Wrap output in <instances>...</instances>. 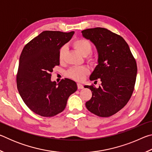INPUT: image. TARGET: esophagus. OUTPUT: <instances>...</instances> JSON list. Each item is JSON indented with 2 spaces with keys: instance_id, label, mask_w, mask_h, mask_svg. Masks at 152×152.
Returning <instances> with one entry per match:
<instances>
[{
  "instance_id": "34e87169",
  "label": "esophagus",
  "mask_w": 152,
  "mask_h": 152,
  "mask_svg": "<svg viewBox=\"0 0 152 152\" xmlns=\"http://www.w3.org/2000/svg\"><path fill=\"white\" fill-rule=\"evenodd\" d=\"M77 86H78V89H82L84 88V86L82 85V84H80V83H78L77 84Z\"/></svg>"
}]
</instances>
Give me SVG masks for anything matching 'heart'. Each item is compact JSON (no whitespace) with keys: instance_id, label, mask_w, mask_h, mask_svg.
<instances>
[{"instance_id":"heart-1","label":"heart","mask_w":152,"mask_h":152,"mask_svg":"<svg viewBox=\"0 0 152 152\" xmlns=\"http://www.w3.org/2000/svg\"><path fill=\"white\" fill-rule=\"evenodd\" d=\"M73 47L80 53L81 55L86 56L88 55L91 52L92 46L91 43L88 40L83 38H79L76 39L72 43ZM66 54V49L61 48L60 53H59V58L60 61H63L64 60ZM88 60L92 61L94 60V59L92 57L88 58ZM89 72V69L86 66H80V67H74L71 68L68 72V75L71 78L78 81H81L84 78V77Z\"/></svg>"}]
</instances>
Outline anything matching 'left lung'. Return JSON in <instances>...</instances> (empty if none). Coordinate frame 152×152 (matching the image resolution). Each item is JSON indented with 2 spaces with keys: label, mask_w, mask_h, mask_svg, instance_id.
Instances as JSON below:
<instances>
[{
  "label": "left lung",
  "mask_w": 152,
  "mask_h": 152,
  "mask_svg": "<svg viewBox=\"0 0 152 152\" xmlns=\"http://www.w3.org/2000/svg\"><path fill=\"white\" fill-rule=\"evenodd\" d=\"M82 33L96 46L99 56L90 80L101 81L99 88L84 86L92 91L86 107L99 117L112 116L127 104L133 94L137 72L136 61L127 42L116 33L101 27L87 29Z\"/></svg>",
  "instance_id": "8db88e82"
}]
</instances>
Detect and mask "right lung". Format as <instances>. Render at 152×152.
I'll return each instance as SVG.
<instances>
[{"label": "right lung", "mask_w": 152, "mask_h": 152, "mask_svg": "<svg viewBox=\"0 0 152 152\" xmlns=\"http://www.w3.org/2000/svg\"><path fill=\"white\" fill-rule=\"evenodd\" d=\"M74 32L45 31L25 45L20 56L17 86L25 104L36 114L50 117L62 112L77 85L70 79L58 84L51 72L60 65L59 53Z\"/></svg>", "instance_id": "1"}]
</instances>
